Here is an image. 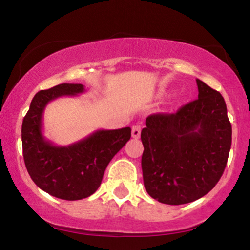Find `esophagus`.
<instances>
[{
    "label": "esophagus",
    "instance_id": "34e87169",
    "mask_svg": "<svg viewBox=\"0 0 250 250\" xmlns=\"http://www.w3.org/2000/svg\"><path fill=\"white\" fill-rule=\"evenodd\" d=\"M131 135H133L134 139H139L140 135H141V125H133V127H131Z\"/></svg>",
    "mask_w": 250,
    "mask_h": 250
}]
</instances>
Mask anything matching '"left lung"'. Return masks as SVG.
Returning a JSON list of instances; mask_svg holds the SVG:
<instances>
[{"instance_id":"1","label":"left lung","mask_w":250,"mask_h":250,"mask_svg":"<svg viewBox=\"0 0 250 250\" xmlns=\"http://www.w3.org/2000/svg\"><path fill=\"white\" fill-rule=\"evenodd\" d=\"M199 99L175 114H154L141 131L142 173L147 193L165 205L205 196L225 171L231 125L219 91L196 80Z\"/></svg>"}]
</instances>
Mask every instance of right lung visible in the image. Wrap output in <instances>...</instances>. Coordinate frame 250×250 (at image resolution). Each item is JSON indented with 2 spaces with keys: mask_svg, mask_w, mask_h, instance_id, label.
<instances>
[{
  "mask_svg": "<svg viewBox=\"0 0 250 250\" xmlns=\"http://www.w3.org/2000/svg\"><path fill=\"white\" fill-rule=\"evenodd\" d=\"M84 93L80 83H62L34 96L22 122V148L31 180L57 199L75 201L90 196L101 185L105 168L131 136L129 127L94 131L69 146H56L43 135V113L61 96Z\"/></svg>",
  "mask_w": 250,
  "mask_h": 250,
  "instance_id": "right-lung-1",
  "label": "right lung"
}]
</instances>
